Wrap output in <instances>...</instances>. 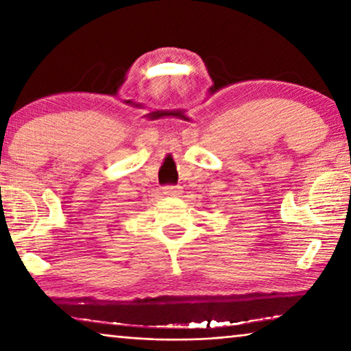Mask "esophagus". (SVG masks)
<instances>
[{
  "label": "esophagus",
  "instance_id": "34e87169",
  "mask_svg": "<svg viewBox=\"0 0 351 351\" xmlns=\"http://www.w3.org/2000/svg\"><path fill=\"white\" fill-rule=\"evenodd\" d=\"M162 190H164V195H167V197H178V195L182 193L180 186H165L162 187Z\"/></svg>",
  "mask_w": 351,
  "mask_h": 351
}]
</instances>
